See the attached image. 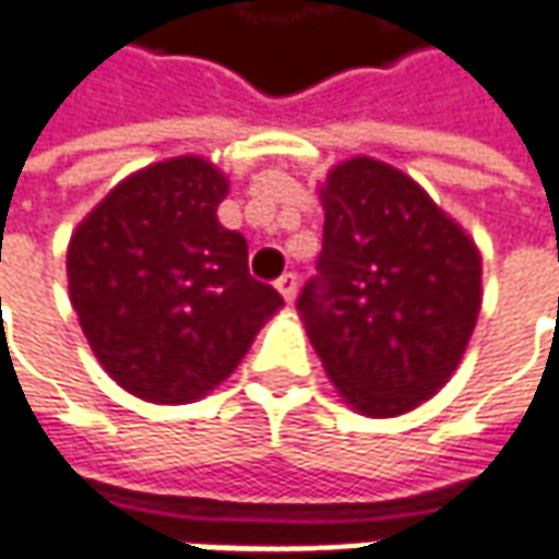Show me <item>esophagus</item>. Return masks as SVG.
Wrapping results in <instances>:
<instances>
[{
    "instance_id": "obj_1",
    "label": "esophagus",
    "mask_w": 559,
    "mask_h": 559,
    "mask_svg": "<svg viewBox=\"0 0 559 559\" xmlns=\"http://www.w3.org/2000/svg\"><path fill=\"white\" fill-rule=\"evenodd\" d=\"M275 287H278V294L284 297V302H294V297H297V287H299V281L297 275H281L278 281H275Z\"/></svg>"
}]
</instances>
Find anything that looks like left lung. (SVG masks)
<instances>
[{
  "label": "left lung",
  "instance_id": "8db88e82",
  "mask_svg": "<svg viewBox=\"0 0 559 559\" xmlns=\"http://www.w3.org/2000/svg\"><path fill=\"white\" fill-rule=\"evenodd\" d=\"M324 238L297 309L343 399L368 417L427 402L467 349L483 262L420 185L356 157L321 188Z\"/></svg>",
  "mask_w": 559,
  "mask_h": 559
}]
</instances>
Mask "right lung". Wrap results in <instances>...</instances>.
<instances>
[{
    "label": "right lung",
    "mask_w": 559,
    "mask_h": 559,
    "mask_svg": "<svg viewBox=\"0 0 559 559\" xmlns=\"http://www.w3.org/2000/svg\"><path fill=\"white\" fill-rule=\"evenodd\" d=\"M228 182L201 157L147 166L88 213L68 250L70 302L123 390L160 405L206 395L284 299L222 228Z\"/></svg>",
    "instance_id": "right-lung-1"
}]
</instances>
